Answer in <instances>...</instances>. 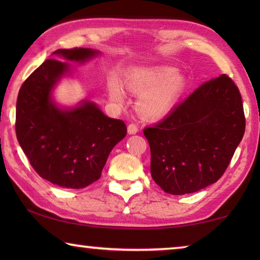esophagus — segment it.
I'll list each match as a JSON object with an SVG mask.
<instances>
[{
  "mask_svg": "<svg viewBox=\"0 0 260 260\" xmlns=\"http://www.w3.org/2000/svg\"><path fill=\"white\" fill-rule=\"evenodd\" d=\"M127 132H128V134H136L139 132V127L135 124H129L127 127Z\"/></svg>",
  "mask_w": 260,
  "mask_h": 260,
  "instance_id": "1",
  "label": "esophagus"
}]
</instances>
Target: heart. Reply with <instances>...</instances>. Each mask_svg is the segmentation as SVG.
<instances>
[{
    "label": "heart",
    "mask_w": 260,
    "mask_h": 260,
    "mask_svg": "<svg viewBox=\"0 0 260 260\" xmlns=\"http://www.w3.org/2000/svg\"><path fill=\"white\" fill-rule=\"evenodd\" d=\"M187 85V79L174 68L165 65L134 69L127 74L126 86L136 95V110L146 118H159L169 113L178 102ZM110 99L124 101V90L116 80L109 83Z\"/></svg>",
    "instance_id": "1"
}]
</instances>
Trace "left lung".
Listing matches in <instances>:
<instances>
[{
    "label": "left lung",
    "mask_w": 260,
    "mask_h": 260,
    "mask_svg": "<svg viewBox=\"0 0 260 260\" xmlns=\"http://www.w3.org/2000/svg\"><path fill=\"white\" fill-rule=\"evenodd\" d=\"M244 131L243 103L234 81L221 74L204 82L165 119L143 129L153 181L172 195L217 182Z\"/></svg>",
    "instance_id": "left-lung-1"
}]
</instances>
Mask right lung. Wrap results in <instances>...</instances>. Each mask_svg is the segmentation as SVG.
Returning <instances> with one entry per match:
<instances>
[{"label":"right lung","mask_w":260,"mask_h":260,"mask_svg":"<svg viewBox=\"0 0 260 260\" xmlns=\"http://www.w3.org/2000/svg\"><path fill=\"white\" fill-rule=\"evenodd\" d=\"M100 51L58 49L57 58L85 63ZM71 65L47 59L21 85L16 105V134L21 149L41 178L63 188L80 189L101 178L110 152L125 138L127 127L90 101L59 108L52 90Z\"/></svg>","instance_id":"right-lung-1"}]
</instances>
